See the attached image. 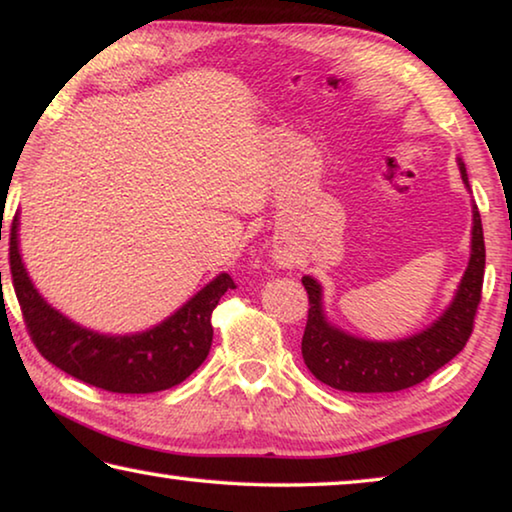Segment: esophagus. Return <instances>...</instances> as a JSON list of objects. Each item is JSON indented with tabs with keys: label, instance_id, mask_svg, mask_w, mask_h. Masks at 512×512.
Masks as SVG:
<instances>
[{
	"label": "esophagus",
	"instance_id": "esophagus-1",
	"mask_svg": "<svg viewBox=\"0 0 512 512\" xmlns=\"http://www.w3.org/2000/svg\"><path fill=\"white\" fill-rule=\"evenodd\" d=\"M274 261H277L279 267H293V256H290L288 251H279V254L274 256Z\"/></svg>",
	"mask_w": 512,
	"mask_h": 512
}]
</instances>
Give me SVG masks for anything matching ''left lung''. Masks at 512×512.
I'll list each match as a JSON object with an SVG mask.
<instances>
[{"label": "left lung", "instance_id": "1", "mask_svg": "<svg viewBox=\"0 0 512 512\" xmlns=\"http://www.w3.org/2000/svg\"><path fill=\"white\" fill-rule=\"evenodd\" d=\"M458 167L462 183L471 192L465 162L460 157ZM471 215H474V222H471L469 263L451 304L426 329L407 338L371 341V338L348 334L327 318L320 283L309 274L302 277L309 293V320L302 336V357L306 368L320 382L352 393L410 389L439 371L465 348L474 329L485 274L483 224L476 203H471Z\"/></svg>", "mask_w": 512, "mask_h": 512}]
</instances>
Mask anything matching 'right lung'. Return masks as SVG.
Here are the masks:
<instances>
[{
	"mask_svg": "<svg viewBox=\"0 0 512 512\" xmlns=\"http://www.w3.org/2000/svg\"><path fill=\"white\" fill-rule=\"evenodd\" d=\"M20 219L11 226V277L29 336L38 352L61 371L114 393H153L176 387L206 361L212 345V309L235 288L222 272L178 311L135 334H100L47 304L20 256Z\"/></svg>",
	"mask_w": 512,
	"mask_h": 512,
	"instance_id": "add662e5",
	"label": "right lung"
}]
</instances>
